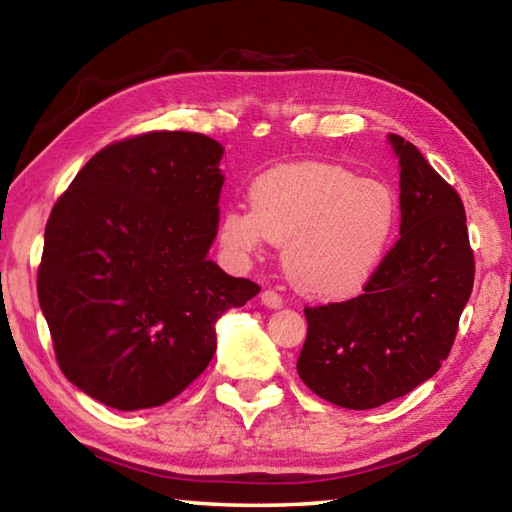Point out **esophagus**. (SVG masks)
Here are the masks:
<instances>
[{
    "label": "esophagus",
    "mask_w": 512,
    "mask_h": 512,
    "mask_svg": "<svg viewBox=\"0 0 512 512\" xmlns=\"http://www.w3.org/2000/svg\"><path fill=\"white\" fill-rule=\"evenodd\" d=\"M262 302L268 306V309H280V306H284L282 295L273 291V288H266V291H262Z\"/></svg>",
    "instance_id": "1"
}]
</instances>
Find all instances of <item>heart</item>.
Returning a JSON list of instances; mask_svg holds the SVG:
<instances>
[{
  "mask_svg": "<svg viewBox=\"0 0 512 512\" xmlns=\"http://www.w3.org/2000/svg\"><path fill=\"white\" fill-rule=\"evenodd\" d=\"M250 203L221 212V246L248 257L266 239L284 241L288 280L315 297L356 291L383 259L398 217L387 185L329 163L264 172L250 185Z\"/></svg>",
  "mask_w": 512,
  "mask_h": 512,
  "instance_id": "heart-1",
  "label": "heart"
}]
</instances>
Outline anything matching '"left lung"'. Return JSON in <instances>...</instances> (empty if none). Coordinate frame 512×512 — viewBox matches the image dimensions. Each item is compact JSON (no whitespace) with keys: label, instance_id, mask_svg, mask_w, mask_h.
Here are the masks:
<instances>
[{"label":"left lung","instance_id":"left-lung-1","mask_svg":"<svg viewBox=\"0 0 512 512\" xmlns=\"http://www.w3.org/2000/svg\"><path fill=\"white\" fill-rule=\"evenodd\" d=\"M401 165V237L358 297L304 306L297 374L347 410L410 394L450 356L475 284L459 192L403 136L389 134Z\"/></svg>","mask_w":512,"mask_h":512}]
</instances>
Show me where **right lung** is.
<instances>
[{
	"mask_svg": "<svg viewBox=\"0 0 512 512\" xmlns=\"http://www.w3.org/2000/svg\"><path fill=\"white\" fill-rule=\"evenodd\" d=\"M224 147L145 132L89 159L44 228L37 297L62 374L107 407H159L215 356V322L259 286L208 259Z\"/></svg>",
	"mask_w": 512,
	"mask_h": 512,
	"instance_id": "obj_1",
	"label": "right lung"
}]
</instances>
